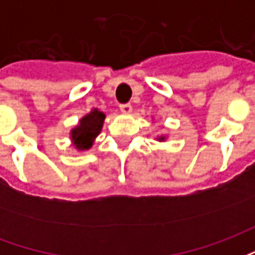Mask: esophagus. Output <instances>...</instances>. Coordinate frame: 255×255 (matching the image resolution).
Returning <instances> with one entry per match:
<instances>
[{
  "label": "esophagus",
  "mask_w": 255,
  "mask_h": 255,
  "mask_svg": "<svg viewBox=\"0 0 255 255\" xmlns=\"http://www.w3.org/2000/svg\"><path fill=\"white\" fill-rule=\"evenodd\" d=\"M120 111L123 113H129V112L132 111V106H131V104H122L120 105Z\"/></svg>",
  "instance_id": "1"
}]
</instances>
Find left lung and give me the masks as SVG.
Instances as JSON below:
<instances>
[{"mask_svg": "<svg viewBox=\"0 0 255 255\" xmlns=\"http://www.w3.org/2000/svg\"><path fill=\"white\" fill-rule=\"evenodd\" d=\"M160 140H164V136H161V138H160Z\"/></svg>", "mask_w": 255, "mask_h": 255, "instance_id": "8db88e82", "label": "left lung"}]
</instances>
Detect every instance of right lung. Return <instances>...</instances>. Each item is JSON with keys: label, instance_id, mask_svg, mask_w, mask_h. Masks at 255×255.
<instances>
[{"label": "right lung", "instance_id": "add662e5", "mask_svg": "<svg viewBox=\"0 0 255 255\" xmlns=\"http://www.w3.org/2000/svg\"><path fill=\"white\" fill-rule=\"evenodd\" d=\"M104 120H105V115L98 109H93L87 116H84L78 127L71 131V138L75 147L78 150L90 149L97 135L100 133Z\"/></svg>", "mask_w": 255, "mask_h": 255}]
</instances>
